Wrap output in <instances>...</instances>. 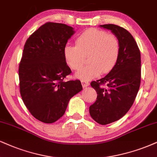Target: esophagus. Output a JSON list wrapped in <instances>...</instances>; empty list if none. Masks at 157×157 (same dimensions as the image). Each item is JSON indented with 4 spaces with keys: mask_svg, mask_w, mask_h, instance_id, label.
Here are the masks:
<instances>
[{
    "mask_svg": "<svg viewBox=\"0 0 157 157\" xmlns=\"http://www.w3.org/2000/svg\"><path fill=\"white\" fill-rule=\"evenodd\" d=\"M82 86L83 87H86V86H88L89 85H90V82H88V81H86V80H82Z\"/></svg>",
    "mask_w": 157,
    "mask_h": 157,
    "instance_id": "34e87169",
    "label": "esophagus"
}]
</instances>
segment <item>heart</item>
I'll return each instance as SVG.
<instances>
[{"label":"heart","instance_id":"obj_1","mask_svg":"<svg viewBox=\"0 0 157 157\" xmlns=\"http://www.w3.org/2000/svg\"><path fill=\"white\" fill-rule=\"evenodd\" d=\"M120 54V41L113 33L98 28H90L76 38V45L65 46V62L73 70L84 65L85 55L90 63L76 73L77 78L90 80L100 73H108L117 65Z\"/></svg>","mask_w":157,"mask_h":157}]
</instances>
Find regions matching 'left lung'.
<instances>
[{
  "instance_id": "left-lung-1",
  "label": "left lung",
  "mask_w": 157,
  "mask_h": 157,
  "mask_svg": "<svg viewBox=\"0 0 157 157\" xmlns=\"http://www.w3.org/2000/svg\"><path fill=\"white\" fill-rule=\"evenodd\" d=\"M100 27L111 30L120 41L117 65L104 78L91 82L98 96L90 107V116L105 125L121 119L132 107L140 88L141 59L138 44L126 29L113 24Z\"/></svg>"
}]
</instances>
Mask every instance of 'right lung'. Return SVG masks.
Returning a JSON list of instances; mask_svg holds the SVG:
<instances>
[{
	"mask_svg": "<svg viewBox=\"0 0 157 157\" xmlns=\"http://www.w3.org/2000/svg\"><path fill=\"white\" fill-rule=\"evenodd\" d=\"M74 33L65 24L46 22L25 42L19 65V91L36 119L51 124L65 113L70 99L82 90L79 80L64 82L71 73L63 50Z\"/></svg>",
	"mask_w": 157,
	"mask_h": 157,
	"instance_id": "right-lung-1",
	"label": "right lung"
}]
</instances>
